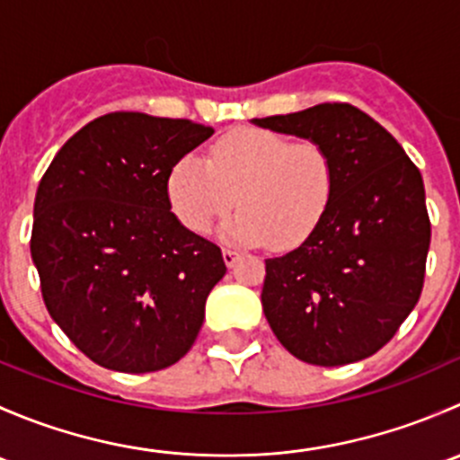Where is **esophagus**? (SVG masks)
Instances as JSON below:
<instances>
[{"label":"esophagus","mask_w":460,"mask_h":460,"mask_svg":"<svg viewBox=\"0 0 460 460\" xmlns=\"http://www.w3.org/2000/svg\"><path fill=\"white\" fill-rule=\"evenodd\" d=\"M240 258V253L235 249H222V260H225L226 267H234L235 260Z\"/></svg>","instance_id":"34e87169"}]
</instances>
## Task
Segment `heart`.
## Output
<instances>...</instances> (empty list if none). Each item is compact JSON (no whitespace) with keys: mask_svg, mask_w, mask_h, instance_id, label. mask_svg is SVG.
I'll return each mask as SVG.
<instances>
[{"mask_svg":"<svg viewBox=\"0 0 460 460\" xmlns=\"http://www.w3.org/2000/svg\"><path fill=\"white\" fill-rule=\"evenodd\" d=\"M336 166L323 144L243 127L217 137L208 160L187 153L166 175V200L184 229L207 234L234 202L222 238L238 244L307 243L332 204Z\"/></svg>","mask_w":460,"mask_h":460,"instance_id":"heart-1","label":"heart"}]
</instances>
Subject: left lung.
Instances as JSON below:
<instances>
[{"label":"left lung","mask_w":460,"mask_h":460,"mask_svg":"<svg viewBox=\"0 0 460 460\" xmlns=\"http://www.w3.org/2000/svg\"><path fill=\"white\" fill-rule=\"evenodd\" d=\"M323 144L336 189L316 234L264 260L262 309L289 354L320 367L369 358L423 291L431 225L420 171L376 119L351 104H318L253 119Z\"/></svg>","instance_id":"left-lung-1"}]
</instances>
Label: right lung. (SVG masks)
Wrapping results in <instances>:
<instances>
[{
  "label": "right lung",
  "instance_id": "1",
  "mask_svg": "<svg viewBox=\"0 0 460 460\" xmlns=\"http://www.w3.org/2000/svg\"><path fill=\"white\" fill-rule=\"evenodd\" d=\"M211 136L191 119L106 113L59 148L37 187L31 256L41 298L102 367L157 372L196 342L226 264L171 213L166 175Z\"/></svg>",
  "mask_w": 460,
  "mask_h": 460
}]
</instances>
